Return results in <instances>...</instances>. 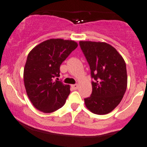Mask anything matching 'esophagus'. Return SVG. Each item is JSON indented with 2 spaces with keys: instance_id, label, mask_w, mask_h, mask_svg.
Returning a JSON list of instances; mask_svg holds the SVG:
<instances>
[{
  "instance_id": "34e87169",
  "label": "esophagus",
  "mask_w": 147,
  "mask_h": 147,
  "mask_svg": "<svg viewBox=\"0 0 147 147\" xmlns=\"http://www.w3.org/2000/svg\"><path fill=\"white\" fill-rule=\"evenodd\" d=\"M71 87H72V89H73L74 90H77V89L78 88V85L77 84H72V85H71Z\"/></svg>"
}]
</instances>
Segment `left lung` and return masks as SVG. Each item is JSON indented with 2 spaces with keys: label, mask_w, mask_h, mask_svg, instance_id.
I'll return each mask as SVG.
<instances>
[{
  "label": "left lung",
  "mask_w": 147,
  "mask_h": 147,
  "mask_svg": "<svg viewBox=\"0 0 147 147\" xmlns=\"http://www.w3.org/2000/svg\"><path fill=\"white\" fill-rule=\"evenodd\" d=\"M80 46L90 65L92 92L84 103L97 115L112 112L127 90L126 63L115 47L106 42L80 41Z\"/></svg>",
  "instance_id": "1"
}]
</instances>
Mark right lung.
I'll use <instances>...</instances> for the list:
<instances>
[{
	"label": "right lung",
	"mask_w": 147,
	"mask_h": 147,
	"mask_svg": "<svg viewBox=\"0 0 147 147\" xmlns=\"http://www.w3.org/2000/svg\"><path fill=\"white\" fill-rule=\"evenodd\" d=\"M78 45L72 40L50 39L30 52L23 79L28 97L36 109L50 113L65 105L70 90L69 84L59 80L60 67Z\"/></svg>",
	"instance_id": "right-lung-1"
}]
</instances>
